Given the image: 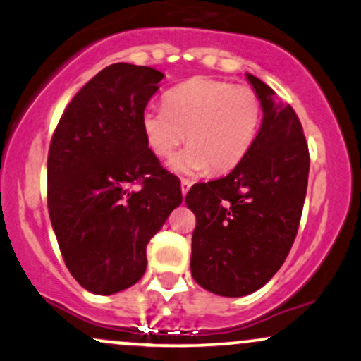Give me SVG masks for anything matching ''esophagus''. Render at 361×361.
I'll list each match as a JSON object with an SVG mask.
<instances>
[{
	"label": "esophagus",
	"mask_w": 361,
	"mask_h": 361,
	"mask_svg": "<svg viewBox=\"0 0 361 361\" xmlns=\"http://www.w3.org/2000/svg\"><path fill=\"white\" fill-rule=\"evenodd\" d=\"M190 188H192V181H190V180H181V193H183V197L190 192Z\"/></svg>",
	"instance_id": "esophagus-1"
}]
</instances>
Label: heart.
<instances>
[{
    "instance_id": "obj_1",
    "label": "heart",
    "mask_w": 361,
    "mask_h": 361,
    "mask_svg": "<svg viewBox=\"0 0 361 361\" xmlns=\"http://www.w3.org/2000/svg\"><path fill=\"white\" fill-rule=\"evenodd\" d=\"M259 118L261 102L251 86L192 78L164 94V109L144 110L140 126L157 157L171 156L186 137L190 146L169 166L193 175L238 166L255 142Z\"/></svg>"
}]
</instances>
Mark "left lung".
<instances>
[{
	"instance_id": "obj_1",
	"label": "left lung",
	"mask_w": 361,
	"mask_h": 361,
	"mask_svg": "<svg viewBox=\"0 0 361 361\" xmlns=\"http://www.w3.org/2000/svg\"><path fill=\"white\" fill-rule=\"evenodd\" d=\"M246 78L263 109L255 142L229 175L193 185L185 198L197 217L192 276L222 297L250 295L280 270L307 193L310 159L299 117L270 86Z\"/></svg>"
}]
</instances>
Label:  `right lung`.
I'll list each match as a JSON object with an SVG mask.
<instances>
[{"mask_svg":"<svg viewBox=\"0 0 361 361\" xmlns=\"http://www.w3.org/2000/svg\"><path fill=\"white\" fill-rule=\"evenodd\" d=\"M163 78L147 66L111 64L78 91L54 130L52 229L68 270L97 295L142 279L147 243L183 200L180 181L161 166L140 126Z\"/></svg>","mask_w":361,"mask_h":361,"instance_id":"obj_1","label":"right lung"}]
</instances>
